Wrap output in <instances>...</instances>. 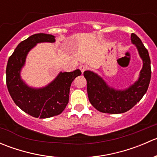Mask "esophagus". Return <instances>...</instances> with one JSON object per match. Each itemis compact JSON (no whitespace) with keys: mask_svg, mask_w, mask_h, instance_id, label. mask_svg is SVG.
<instances>
[{"mask_svg":"<svg viewBox=\"0 0 157 157\" xmlns=\"http://www.w3.org/2000/svg\"><path fill=\"white\" fill-rule=\"evenodd\" d=\"M79 68H80V70L81 71L82 73H83L85 71H86V70H87V67H86V65H80V67H79Z\"/></svg>","mask_w":157,"mask_h":157,"instance_id":"esophagus-1","label":"esophagus"}]
</instances>
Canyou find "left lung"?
I'll use <instances>...</instances> for the list:
<instances>
[{
    "instance_id": "obj_1",
    "label": "left lung",
    "mask_w": 157,
    "mask_h": 157,
    "mask_svg": "<svg viewBox=\"0 0 157 157\" xmlns=\"http://www.w3.org/2000/svg\"><path fill=\"white\" fill-rule=\"evenodd\" d=\"M131 40L137 47L143 61V67L138 80L123 90L110 87L102 77L93 71H86L83 76L87 82V94L90 103L95 109L103 113H124L134 106L146 93L150 78L151 67L147 49L140 38L132 33Z\"/></svg>"
}]
</instances>
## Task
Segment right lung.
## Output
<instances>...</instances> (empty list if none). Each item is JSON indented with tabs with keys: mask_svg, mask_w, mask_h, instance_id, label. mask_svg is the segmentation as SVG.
<instances>
[{
	"mask_svg": "<svg viewBox=\"0 0 157 157\" xmlns=\"http://www.w3.org/2000/svg\"><path fill=\"white\" fill-rule=\"evenodd\" d=\"M55 42L52 35H33L17 45L7 61L6 82L11 98L19 108L35 118H47L61 114L68 103L71 83L81 74L79 69L60 72L48 85L39 89L30 87L22 80L20 71L28 52L37 43Z\"/></svg>",
	"mask_w": 157,
	"mask_h": 157,
	"instance_id": "right-lung-1",
	"label": "right lung"
}]
</instances>
